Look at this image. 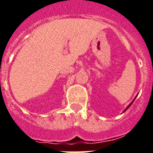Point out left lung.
<instances>
[{
    "instance_id": "obj_1",
    "label": "left lung",
    "mask_w": 153,
    "mask_h": 153,
    "mask_svg": "<svg viewBox=\"0 0 153 153\" xmlns=\"http://www.w3.org/2000/svg\"><path fill=\"white\" fill-rule=\"evenodd\" d=\"M134 100H135V99H134ZM134 100H133V102H131L130 104L128 105V106H127V108H126V109H125V110H124V112H125V111H126V110H127V109H128V108H129V107H130V105H132V104H133V102H134Z\"/></svg>"
}]
</instances>
